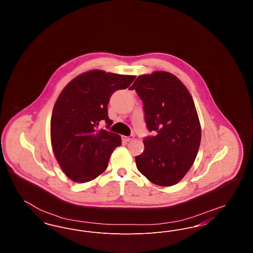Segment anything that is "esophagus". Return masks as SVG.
Wrapping results in <instances>:
<instances>
[{
  "label": "esophagus",
  "instance_id": "esophagus-1",
  "mask_svg": "<svg viewBox=\"0 0 253 253\" xmlns=\"http://www.w3.org/2000/svg\"><path fill=\"white\" fill-rule=\"evenodd\" d=\"M133 137H134V136H133L132 134H131L130 136H123L122 139H123L125 142H129V141H131L132 139H133Z\"/></svg>",
  "mask_w": 253,
  "mask_h": 253
}]
</instances>
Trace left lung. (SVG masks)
<instances>
[{"label": "left lung", "mask_w": 253, "mask_h": 253, "mask_svg": "<svg viewBox=\"0 0 253 253\" xmlns=\"http://www.w3.org/2000/svg\"><path fill=\"white\" fill-rule=\"evenodd\" d=\"M143 102L147 128L144 151L135 157L137 169L158 186H172L193 166L201 141V127L193 97L172 74L139 76L129 88Z\"/></svg>", "instance_id": "8db88e82"}]
</instances>
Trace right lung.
Instances as JSON below:
<instances>
[{
  "mask_svg": "<svg viewBox=\"0 0 253 253\" xmlns=\"http://www.w3.org/2000/svg\"><path fill=\"white\" fill-rule=\"evenodd\" d=\"M134 79L92 70L76 77L61 91L52 112L51 142L60 168L71 180H93L107 168L121 137L99 129V124L105 122L107 129L113 124L107 111L110 97Z\"/></svg>",
  "mask_w": 253,
  "mask_h": 253,
  "instance_id": "obj_1",
  "label": "right lung"
}]
</instances>
